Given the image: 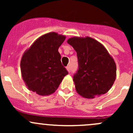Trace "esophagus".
<instances>
[{
  "label": "esophagus",
  "instance_id": "34e87169",
  "mask_svg": "<svg viewBox=\"0 0 133 133\" xmlns=\"http://www.w3.org/2000/svg\"><path fill=\"white\" fill-rule=\"evenodd\" d=\"M66 69H67V70H68V71L69 73V72H70V66H69V65L67 66L66 67Z\"/></svg>",
  "mask_w": 133,
  "mask_h": 133
}]
</instances>
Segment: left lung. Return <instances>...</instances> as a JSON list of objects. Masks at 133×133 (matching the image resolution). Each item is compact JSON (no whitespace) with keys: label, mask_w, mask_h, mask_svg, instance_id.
I'll return each mask as SVG.
<instances>
[{"label":"left lung","mask_w":133,"mask_h":133,"mask_svg":"<svg viewBox=\"0 0 133 133\" xmlns=\"http://www.w3.org/2000/svg\"><path fill=\"white\" fill-rule=\"evenodd\" d=\"M67 42L77 54L78 69L73 76L76 92L85 98L108 92L116 79V66L105 47L89 37H71Z\"/></svg>","instance_id":"obj_1"}]
</instances>
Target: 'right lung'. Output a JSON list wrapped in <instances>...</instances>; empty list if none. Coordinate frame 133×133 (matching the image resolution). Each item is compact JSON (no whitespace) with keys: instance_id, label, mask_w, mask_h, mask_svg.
Masks as SVG:
<instances>
[{"instance_id":"right-lung-1","label":"right lung","mask_w":133,"mask_h":133,"mask_svg":"<svg viewBox=\"0 0 133 133\" xmlns=\"http://www.w3.org/2000/svg\"><path fill=\"white\" fill-rule=\"evenodd\" d=\"M65 36L51 32L37 38L21 61L22 77L29 91L41 96L55 92L68 72L61 63L59 47Z\"/></svg>"}]
</instances>
